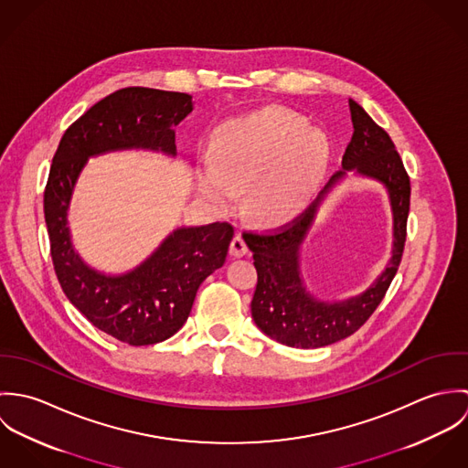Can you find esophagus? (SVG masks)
I'll use <instances>...</instances> for the list:
<instances>
[{
	"instance_id": "1",
	"label": "esophagus",
	"mask_w": 468,
	"mask_h": 468,
	"mask_svg": "<svg viewBox=\"0 0 468 468\" xmlns=\"http://www.w3.org/2000/svg\"><path fill=\"white\" fill-rule=\"evenodd\" d=\"M229 252H230V256H232V258H243V256L249 252V247H247L245 239L241 238V234H236V236L232 238Z\"/></svg>"
}]
</instances>
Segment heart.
I'll use <instances>...</instances> for the list:
<instances>
[{"label":"heart","mask_w":468,"mask_h":468,"mask_svg":"<svg viewBox=\"0 0 468 468\" xmlns=\"http://www.w3.org/2000/svg\"><path fill=\"white\" fill-rule=\"evenodd\" d=\"M328 140L306 130L303 117L270 108L227 126L214 144V164L200 171L201 193L219 207L234 195L249 194V207L260 218L293 212L328 164Z\"/></svg>","instance_id":"obj_1"}]
</instances>
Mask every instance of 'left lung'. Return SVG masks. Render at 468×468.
<instances>
[{"label": "left lung", "instance_id": "left-lung-1", "mask_svg": "<svg viewBox=\"0 0 468 468\" xmlns=\"http://www.w3.org/2000/svg\"><path fill=\"white\" fill-rule=\"evenodd\" d=\"M353 136L342 167L328 187L346 170L356 168L380 179L390 191L396 218V245L390 267L362 296L344 303H323L303 288L298 271L296 249L316 209L317 200L293 219L265 230H245L243 239L252 250L258 286L252 297V317L258 328L290 347H323L355 334L378 308L400 267L407 238L410 180L391 136L386 133L353 99H349Z\"/></svg>", "mask_w": 468, "mask_h": 468}]
</instances>
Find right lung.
I'll return each mask as SVG.
<instances>
[{
  "label": "right lung",
  "instance_id": "1",
  "mask_svg": "<svg viewBox=\"0 0 468 468\" xmlns=\"http://www.w3.org/2000/svg\"><path fill=\"white\" fill-rule=\"evenodd\" d=\"M191 112L189 93L142 86L113 91L65 132L45 187L50 254L63 292L95 328L130 346L162 342L184 326L201 282L223 267L234 227L218 221L178 229L133 271L108 277L86 267L71 249L69 197L88 156L126 147L175 154L173 126Z\"/></svg>",
  "mask_w": 468,
  "mask_h": 468
}]
</instances>
